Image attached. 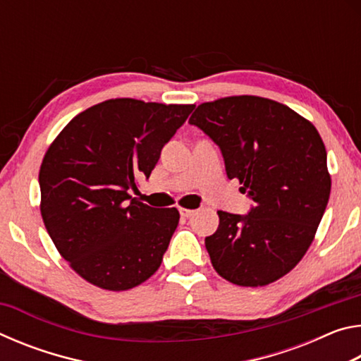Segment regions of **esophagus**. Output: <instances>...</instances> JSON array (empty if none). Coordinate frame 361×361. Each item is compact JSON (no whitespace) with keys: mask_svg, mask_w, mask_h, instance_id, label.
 <instances>
[{"mask_svg":"<svg viewBox=\"0 0 361 361\" xmlns=\"http://www.w3.org/2000/svg\"><path fill=\"white\" fill-rule=\"evenodd\" d=\"M180 215L183 216V218H191L194 213H195V210H191V209H185V207H180Z\"/></svg>","mask_w":361,"mask_h":361,"instance_id":"34e87169","label":"esophagus"}]
</instances>
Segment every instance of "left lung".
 Returning a JSON list of instances; mask_svg holds the SVG:
<instances>
[{
    "mask_svg": "<svg viewBox=\"0 0 361 361\" xmlns=\"http://www.w3.org/2000/svg\"><path fill=\"white\" fill-rule=\"evenodd\" d=\"M189 124L219 146L228 178L253 200L245 216L218 212V229L205 237L213 267L239 286L276 282L302 259L328 205L320 133L291 108L256 95L205 102Z\"/></svg>",
    "mask_w": 361,
    "mask_h": 361,
    "instance_id": "1",
    "label": "left lung"
}]
</instances>
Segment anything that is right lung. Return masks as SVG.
I'll return each instance as SVG.
<instances>
[{
    "mask_svg": "<svg viewBox=\"0 0 361 361\" xmlns=\"http://www.w3.org/2000/svg\"><path fill=\"white\" fill-rule=\"evenodd\" d=\"M194 105L111 99L75 116L39 169L41 216L54 245L85 282L126 291L154 274L180 221L129 194Z\"/></svg>",
    "mask_w": 361,
    "mask_h": 361,
    "instance_id": "obj_1",
    "label": "right lung"
}]
</instances>
